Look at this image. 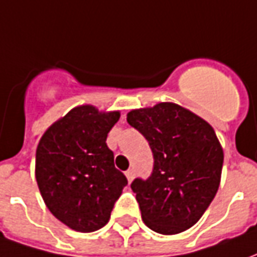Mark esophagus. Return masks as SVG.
Returning a JSON list of instances; mask_svg holds the SVG:
<instances>
[{"mask_svg": "<svg viewBox=\"0 0 257 257\" xmlns=\"http://www.w3.org/2000/svg\"><path fill=\"white\" fill-rule=\"evenodd\" d=\"M125 176H126V179H128L129 183H131V182H132V180H134V178H135L134 169H128V171L125 172Z\"/></svg>", "mask_w": 257, "mask_h": 257, "instance_id": "esophagus-1", "label": "esophagus"}]
</instances>
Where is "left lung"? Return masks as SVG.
Here are the masks:
<instances>
[{
    "label": "left lung",
    "mask_w": 257,
    "mask_h": 257,
    "mask_svg": "<svg viewBox=\"0 0 257 257\" xmlns=\"http://www.w3.org/2000/svg\"><path fill=\"white\" fill-rule=\"evenodd\" d=\"M126 121L147 139L154 156L150 178L131 184L142 219L160 234L186 231L204 215L220 184L224 156L215 131L171 101L132 110Z\"/></svg>",
    "instance_id": "left-lung-1"
}]
</instances>
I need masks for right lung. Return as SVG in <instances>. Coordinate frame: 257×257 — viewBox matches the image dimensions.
<instances>
[{"label":"right lung","instance_id":"add662e5","mask_svg":"<svg viewBox=\"0 0 257 257\" xmlns=\"http://www.w3.org/2000/svg\"><path fill=\"white\" fill-rule=\"evenodd\" d=\"M119 111L82 104L45 131L36 153V179L42 199L58 220L79 232L106 226L128 180L114 167L108 132Z\"/></svg>","mask_w":257,"mask_h":257}]
</instances>
